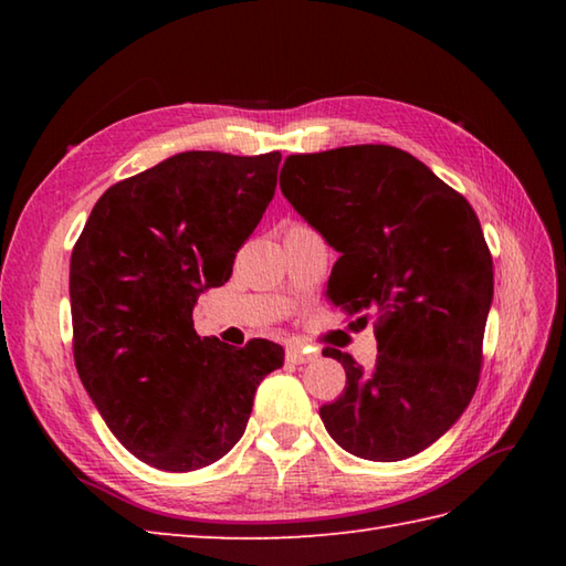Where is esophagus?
<instances>
[{
    "instance_id": "obj_1",
    "label": "esophagus",
    "mask_w": 566,
    "mask_h": 566,
    "mask_svg": "<svg viewBox=\"0 0 566 566\" xmlns=\"http://www.w3.org/2000/svg\"><path fill=\"white\" fill-rule=\"evenodd\" d=\"M318 355L316 353H306L302 345H290L286 347V359L294 365H306V363H314Z\"/></svg>"
}]
</instances>
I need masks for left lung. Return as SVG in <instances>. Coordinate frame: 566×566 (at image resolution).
Returning a JSON list of instances; mask_svg holds the SVG:
<instances>
[{"mask_svg":"<svg viewBox=\"0 0 566 566\" xmlns=\"http://www.w3.org/2000/svg\"><path fill=\"white\" fill-rule=\"evenodd\" d=\"M280 187L340 252L326 290L331 304L377 316L371 371L340 350H323L347 375L338 399L321 406L323 426L363 460L418 454L464 413L482 371L494 262L474 209L391 146L290 155Z\"/></svg>","mask_w":566,"mask_h":566,"instance_id":"left-lung-1","label":"left lung"}]
</instances>
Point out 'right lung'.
<instances>
[{
    "label": "right lung",
    "instance_id": "add662e5",
    "mask_svg": "<svg viewBox=\"0 0 566 566\" xmlns=\"http://www.w3.org/2000/svg\"><path fill=\"white\" fill-rule=\"evenodd\" d=\"M280 153L187 150L109 187L70 258L72 353L104 423L138 460L195 472L243 438L282 345L199 338L191 311L233 272L274 197Z\"/></svg>",
    "mask_w": 566,
    "mask_h": 566
}]
</instances>
